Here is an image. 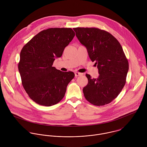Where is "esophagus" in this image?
I'll return each instance as SVG.
<instances>
[{
    "label": "esophagus",
    "mask_w": 147,
    "mask_h": 147,
    "mask_svg": "<svg viewBox=\"0 0 147 147\" xmlns=\"http://www.w3.org/2000/svg\"><path fill=\"white\" fill-rule=\"evenodd\" d=\"M75 76L76 77V76H80V75H82V74H81V73H80V72H75Z\"/></svg>",
    "instance_id": "obj_1"
}]
</instances>
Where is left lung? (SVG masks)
I'll list each match as a JSON object with an SVG mask.
<instances>
[{"label": "left lung", "instance_id": "1", "mask_svg": "<svg viewBox=\"0 0 147 147\" xmlns=\"http://www.w3.org/2000/svg\"><path fill=\"white\" fill-rule=\"evenodd\" d=\"M89 57L95 61L98 74L97 79L86 74L88 83L83 88L84 97L93 105L110 103L124 87L128 62L118 41L109 32L96 28H73Z\"/></svg>", "mask_w": 147, "mask_h": 147}]
</instances>
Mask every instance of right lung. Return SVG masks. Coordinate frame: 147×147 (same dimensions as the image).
Segmentation results:
<instances>
[{
  "label": "right lung",
  "mask_w": 147,
  "mask_h": 147,
  "mask_svg": "<svg viewBox=\"0 0 147 147\" xmlns=\"http://www.w3.org/2000/svg\"><path fill=\"white\" fill-rule=\"evenodd\" d=\"M75 35L71 28H49L38 33L22 47L18 64L22 84L37 104L51 106L64 97L75 74L61 71L52 65L55 58L62 55Z\"/></svg>",
  "instance_id": "obj_1"
}]
</instances>
